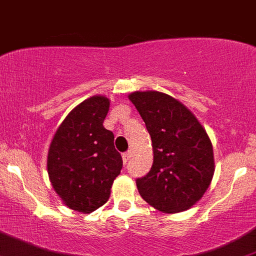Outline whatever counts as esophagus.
<instances>
[{
    "label": "esophagus",
    "instance_id": "34e87169",
    "mask_svg": "<svg viewBox=\"0 0 256 256\" xmlns=\"http://www.w3.org/2000/svg\"><path fill=\"white\" fill-rule=\"evenodd\" d=\"M132 155H133V152H132V150H128L127 152H124V154H123V160H124V162H127L128 160L130 159Z\"/></svg>",
    "mask_w": 256,
    "mask_h": 256
}]
</instances>
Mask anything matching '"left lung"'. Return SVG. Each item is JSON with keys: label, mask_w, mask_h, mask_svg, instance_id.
<instances>
[{"label": "left lung", "mask_w": 256, "mask_h": 256, "mask_svg": "<svg viewBox=\"0 0 256 256\" xmlns=\"http://www.w3.org/2000/svg\"><path fill=\"white\" fill-rule=\"evenodd\" d=\"M152 138V166L136 180L143 200L164 213L187 210L204 197L214 174L206 129L184 104L159 91L128 94Z\"/></svg>", "instance_id": "obj_1"}]
</instances>
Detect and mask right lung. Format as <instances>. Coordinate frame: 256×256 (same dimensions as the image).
Returning a JSON list of instances; mask_svg holds the SVG:
<instances>
[{
    "label": "right lung",
    "mask_w": 256,
    "mask_h": 256,
    "mask_svg": "<svg viewBox=\"0 0 256 256\" xmlns=\"http://www.w3.org/2000/svg\"><path fill=\"white\" fill-rule=\"evenodd\" d=\"M110 100L97 94L71 110L50 143L46 168L58 196L78 212H94L110 198L122 156L114 136L104 127Z\"/></svg>",
    "instance_id": "add662e5"
}]
</instances>
